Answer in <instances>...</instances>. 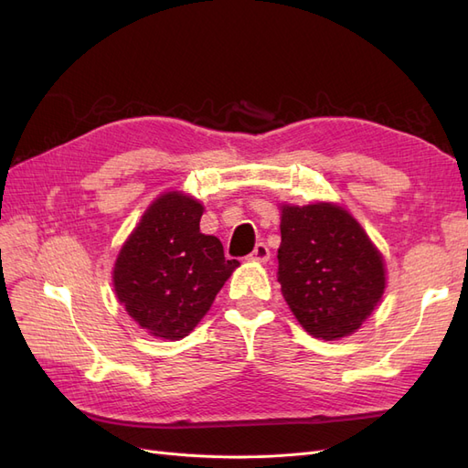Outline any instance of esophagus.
Here are the masks:
<instances>
[{"label": "esophagus", "mask_w": 468, "mask_h": 468, "mask_svg": "<svg viewBox=\"0 0 468 468\" xmlns=\"http://www.w3.org/2000/svg\"><path fill=\"white\" fill-rule=\"evenodd\" d=\"M269 256H271V253H269V248L263 244V242H260L256 248H253V251L250 253V260L251 261H260V263H265L267 260H269Z\"/></svg>", "instance_id": "34e87169"}]
</instances>
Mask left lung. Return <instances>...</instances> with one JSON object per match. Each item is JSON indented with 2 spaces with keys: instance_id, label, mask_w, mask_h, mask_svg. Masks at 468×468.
<instances>
[{
  "instance_id": "obj_1",
  "label": "left lung",
  "mask_w": 468,
  "mask_h": 468,
  "mask_svg": "<svg viewBox=\"0 0 468 468\" xmlns=\"http://www.w3.org/2000/svg\"><path fill=\"white\" fill-rule=\"evenodd\" d=\"M277 279L303 328L339 339L361 328L385 292V265L347 210L330 203L281 208Z\"/></svg>"
}]
</instances>
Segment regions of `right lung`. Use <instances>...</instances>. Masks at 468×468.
Wrapping results in <instances>:
<instances>
[{"instance_id":"add662e5","label":"right lung","mask_w":468,"mask_h":468,"mask_svg":"<svg viewBox=\"0 0 468 468\" xmlns=\"http://www.w3.org/2000/svg\"><path fill=\"white\" fill-rule=\"evenodd\" d=\"M203 205L172 191L155 199L126 239L112 271L119 301L155 337L181 339L207 314L239 265L201 232Z\"/></svg>"}]
</instances>
